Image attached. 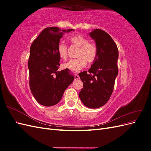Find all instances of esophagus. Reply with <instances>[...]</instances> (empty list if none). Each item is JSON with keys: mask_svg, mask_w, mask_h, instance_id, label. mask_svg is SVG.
<instances>
[{"mask_svg": "<svg viewBox=\"0 0 151 151\" xmlns=\"http://www.w3.org/2000/svg\"><path fill=\"white\" fill-rule=\"evenodd\" d=\"M79 75H77V74H76L75 75V76H74V80L75 81H77V80H78V79H79Z\"/></svg>", "mask_w": 151, "mask_h": 151, "instance_id": "obj_1", "label": "esophagus"}]
</instances>
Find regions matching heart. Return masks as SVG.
Segmentation results:
<instances>
[{"label": "heart", "mask_w": 151, "mask_h": 151, "mask_svg": "<svg viewBox=\"0 0 151 151\" xmlns=\"http://www.w3.org/2000/svg\"><path fill=\"white\" fill-rule=\"evenodd\" d=\"M68 40L73 45L78 47L79 49L76 54L77 58L63 63V68L72 72H78L86 66V61L89 63L95 61L98 55V48L94 43L88 42V38L80 34L70 36ZM57 51L61 58L65 59L67 57V46L62 41L58 43Z\"/></svg>", "instance_id": "obj_1"}]
</instances>
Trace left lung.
Masks as SVG:
<instances>
[{
    "mask_svg": "<svg viewBox=\"0 0 151 151\" xmlns=\"http://www.w3.org/2000/svg\"><path fill=\"white\" fill-rule=\"evenodd\" d=\"M98 48V55L88 71L79 74L83 88L79 94L86 107L98 108L106 104L114 89L118 74V50L106 32L95 29L89 33Z\"/></svg>",
    "mask_w": 151,
    "mask_h": 151,
    "instance_id": "8db88e82",
    "label": "left lung"
}]
</instances>
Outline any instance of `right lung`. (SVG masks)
I'll use <instances>...</instances> for the list:
<instances>
[{
	"instance_id": "obj_1",
	"label": "right lung",
	"mask_w": 151,
	"mask_h": 151,
	"mask_svg": "<svg viewBox=\"0 0 151 151\" xmlns=\"http://www.w3.org/2000/svg\"><path fill=\"white\" fill-rule=\"evenodd\" d=\"M71 31L74 29L47 28L31 45L28 64L30 89L38 103L45 106H52L60 101L74 79L67 68L57 71L60 65L58 43L63 33Z\"/></svg>"
}]
</instances>
